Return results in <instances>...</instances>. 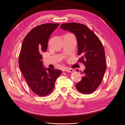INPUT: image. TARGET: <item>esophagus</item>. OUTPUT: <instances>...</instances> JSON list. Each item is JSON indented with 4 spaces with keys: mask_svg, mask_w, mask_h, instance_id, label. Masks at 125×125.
Returning a JSON list of instances; mask_svg holds the SVG:
<instances>
[{
    "mask_svg": "<svg viewBox=\"0 0 125 125\" xmlns=\"http://www.w3.org/2000/svg\"><path fill=\"white\" fill-rule=\"evenodd\" d=\"M65 71L67 72H69V73H72V72H74V70L73 69H71V68H66L65 70Z\"/></svg>",
    "mask_w": 125,
    "mask_h": 125,
    "instance_id": "34e87169",
    "label": "esophagus"
}]
</instances>
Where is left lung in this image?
<instances>
[{"label":"left lung","mask_w":125,"mask_h":125,"mask_svg":"<svg viewBox=\"0 0 125 125\" xmlns=\"http://www.w3.org/2000/svg\"><path fill=\"white\" fill-rule=\"evenodd\" d=\"M60 27L76 36L78 55L80 56L78 61L83 63L86 68L83 72V76L82 80L76 84L75 87L81 93L90 94L100 86L106 68L102 43L93 31L82 24L63 23Z\"/></svg>","instance_id":"1"}]
</instances>
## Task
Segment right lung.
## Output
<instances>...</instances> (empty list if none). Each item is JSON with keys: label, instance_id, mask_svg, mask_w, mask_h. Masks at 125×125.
I'll list each match as a JSON object with an SVG mask.
<instances>
[{"label": "right lung", "instance_id": "obj_1", "mask_svg": "<svg viewBox=\"0 0 125 125\" xmlns=\"http://www.w3.org/2000/svg\"><path fill=\"white\" fill-rule=\"evenodd\" d=\"M59 25L46 23L36 26L27 34L22 42L19 57L20 70L31 90L39 96L51 93L56 79L62 72L43 67L41 54L47 50L48 39Z\"/></svg>", "mask_w": 125, "mask_h": 125}]
</instances>
